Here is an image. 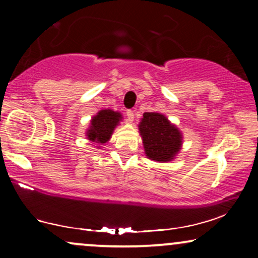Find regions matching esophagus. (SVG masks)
Segmentation results:
<instances>
[{
  "label": "esophagus",
  "mask_w": 258,
  "mask_h": 258,
  "mask_svg": "<svg viewBox=\"0 0 258 258\" xmlns=\"http://www.w3.org/2000/svg\"><path fill=\"white\" fill-rule=\"evenodd\" d=\"M126 116H127V121H128V122H132V121L135 120V112H133L131 109H128V110L126 111Z\"/></svg>",
  "instance_id": "obj_1"
}]
</instances>
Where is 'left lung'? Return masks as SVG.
I'll return each instance as SVG.
<instances>
[{
  "label": "left lung",
  "mask_w": 258,
  "mask_h": 258,
  "mask_svg": "<svg viewBox=\"0 0 258 258\" xmlns=\"http://www.w3.org/2000/svg\"><path fill=\"white\" fill-rule=\"evenodd\" d=\"M138 128L150 160L171 161L182 148V133L160 112H144Z\"/></svg>",
  "instance_id": "left-lung-1"
}]
</instances>
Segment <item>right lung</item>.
Here are the masks:
<instances>
[{
  "label": "right lung",
  "instance_id": "add662e5",
  "mask_svg": "<svg viewBox=\"0 0 258 258\" xmlns=\"http://www.w3.org/2000/svg\"><path fill=\"white\" fill-rule=\"evenodd\" d=\"M122 119L120 112L111 110V109H104L97 112L91 120L90 128L86 131L87 139L98 144H104L111 137L115 127L119 125Z\"/></svg>",
  "mask_w": 258,
  "mask_h": 258
}]
</instances>
